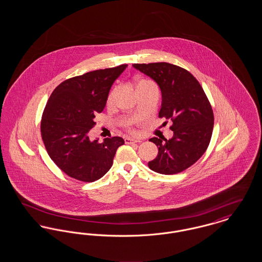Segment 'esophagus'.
Listing matches in <instances>:
<instances>
[{
    "label": "esophagus",
    "instance_id": "34e87169",
    "mask_svg": "<svg viewBox=\"0 0 262 262\" xmlns=\"http://www.w3.org/2000/svg\"><path fill=\"white\" fill-rule=\"evenodd\" d=\"M125 143H127V144H130V143L141 142V140H140V139H135V138H132V137H125Z\"/></svg>",
    "mask_w": 262,
    "mask_h": 262
}]
</instances>
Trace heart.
Listing matches in <instances>:
<instances>
[{
  "label": "heart",
  "mask_w": 262,
  "mask_h": 262,
  "mask_svg": "<svg viewBox=\"0 0 262 262\" xmlns=\"http://www.w3.org/2000/svg\"><path fill=\"white\" fill-rule=\"evenodd\" d=\"M151 86H156V84L151 81L149 79H145V78H139L137 79V84H136V89H137V92L143 88H151ZM118 90L119 88H114L112 90L109 92L108 96H107V99H106V106L111 108L113 105H114V102H115V98H116V95L118 93ZM125 128L128 130V132H134V128L132 126V121L130 120H126L125 122Z\"/></svg>",
  "instance_id": "1"
}]
</instances>
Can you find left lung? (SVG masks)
<instances>
[{"label": "left lung", "instance_id": "obj_1", "mask_svg": "<svg viewBox=\"0 0 262 262\" xmlns=\"http://www.w3.org/2000/svg\"><path fill=\"white\" fill-rule=\"evenodd\" d=\"M134 67L158 83L162 92L159 118L173 123L171 139L163 142L162 138H150L158 147V155L148 167L159 174L181 173L196 162L210 143L214 125L211 104L199 80L179 66L161 62Z\"/></svg>", "mask_w": 262, "mask_h": 262}]
</instances>
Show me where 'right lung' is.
Instances as JSON below:
<instances>
[{
  "instance_id": "right-lung-1",
  "label": "right lung",
  "mask_w": 262,
  "mask_h": 262,
  "mask_svg": "<svg viewBox=\"0 0 262 262\" xmlns=\"http://www.w3.org/2000/svg\"><path fill=\"white\" fill-rule=\"evenodd\" d=\"M127 64L97 70L66 79L52 92L41 120V137L53 162L69 177L84 183L99 180L112 167L120 137L90 141L114 81Z\"/></svg>"
}]
</instances>
